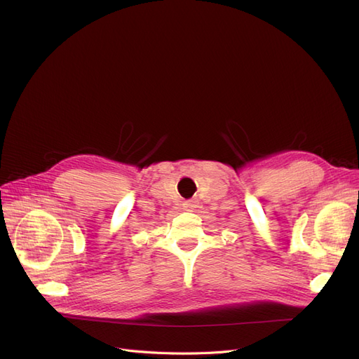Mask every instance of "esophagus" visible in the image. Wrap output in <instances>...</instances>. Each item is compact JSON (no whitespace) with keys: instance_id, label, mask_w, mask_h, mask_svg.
Listing matches in <instances>:
<instances>
[{"instance_id":"34e87169","label":"esophagus","mask_w":359,"mask_h":359,"mask_svg":"<svg viewBox=\"0 0 359 359\" xmlns=\"http://www.w3.org/2000/svg\"><path fill=\"white\" fill-rule=\"evenodd\" d=\"M195 208H196V201L195 200H188V201L183 203V210L194 211Z\"/></svg>"}]
</instances>
